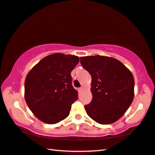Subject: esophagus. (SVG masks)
Returning a JSON list of instances; mask_svg holds the SVG:
<instances>
[{"instance_id": "esophagus-1", "label": "esophagus", "mask_w": 155, "mask_h": 155, "mask_svg": "<svg viewBox=\"0 0 155 155\" xmlns=\"http://www.w3.org/2000/svg\"><path fill=\"white\" fill-rule=\"evenodd\" d=\"M83 87H80V88H78V92L81 93L83 91Z\"/></svg>"}]
</instances>
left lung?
Instances as JSON below:
<instances>
[{
    "mask_svg": "<svg viewBox=\"0 0 155 155\" xmlns=\"http://www.w3.org/2000/svg\"><path fill=\"white\" fill-rule=\"evenodd\" d=\"M81 64L91 76V102L85 105L89 117L108 125L121 117L133 102L134 78L117 59L102 55L81 57Z\"/></svg>",
    "mask_w": 155,
    "mask_h": 155,
    "instance_id": "obj_1",
    "label": "left lung"
}]
</instances>
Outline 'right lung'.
Wrapping results in <instances>:
<instances>
[{
  "mask_svg": "<svg viewBox=\"0 0 155 155\" xmlns=\"http://www.w3.org/2000/svg\"><path fill=\"white\" fill-rule=\"evenodd\" d=\"M78 61V56L54 53L42 59L27 74L25 100L41 121L55 124L69 115L78 99L70 73Z\"/></svg>",
  "mask_w": 155,
  "mask_h": 155,
  "instance_id": "right-lung-1",
  "label": "right lung"
}]
</instances>
